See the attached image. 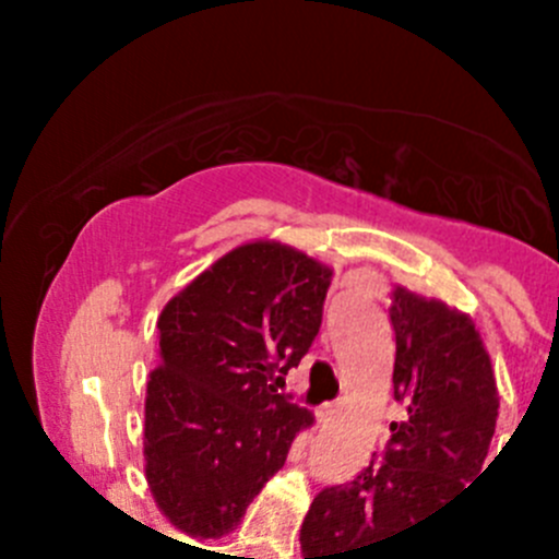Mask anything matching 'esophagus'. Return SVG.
<instances>
[{"mask_svg": "<svg viewBox=\"0 0 559 559\" xmlns=\"http://www.w3.org/2000/svg\"><path fill=\"white\" fill-rule=\"evenodd\" d=\"M335 408H338V403H322V406L316 408V414H319V419H322V423H328V419L335 414Z\"/></svg>", "mask_w": 559, "mask_h": 559, "instance_id": "esophagus-1", "label": "esophagus"}]
</instances>
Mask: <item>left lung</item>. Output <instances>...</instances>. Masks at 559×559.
<instances>
[{"label": "left lung", "instance_id": "obj_1", "mask_svg": "<svg viewBox=\"0 0 559 559\" xmlns=\"http://www.w3.org/2000/svg\"><path fill=\"white\" fill-rule=\"evenodd\" d=\"M394 400L383 462L328 487L302 521L305 559H374L380 543L412 532L484 467L496 433L498 389L490 355L467 313L439 299L392 290Z\"/></svg>", "mask_w": 559, "mask_h": 559}]
</instances>
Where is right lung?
<instances>
[{
	"mask_svg": "<svg viewBox=\"0 0 559 559\" xmlns=\"http://www.w3.org/2000/svg\"><path fill=\"white\" fill-rule=\"evenodd\" d=\"M333 269L294 246L254 240L201 271L162 310L159 367L145 397V478L162 515L221 537L313 426L274 383L322 328Z\"/></svg>",
	"mask_w": 559,
	"mask_h": 559,
	"instance_id": "1",
	"label": "right lung"
}]
</instances>
